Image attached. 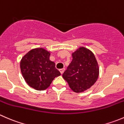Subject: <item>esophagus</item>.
I'll list each match as a JSON object with an SVG mask.
<instances>
[{"mask_svg":"<svg viewBox=\"0 0 124 124\" xmlns=\"http://www.w3.org/2000/svg\"><path fill=\"white\" fill-rule=\"evenodd\" d=\"M59 71H60V72H61V74H62L63 73V72L65 71V68H62V69H60Z\"/></svg>","mask_w":124,"mask_h":124,"instance_id":"esophagus-1","label":"esophagus"}]
</instances>
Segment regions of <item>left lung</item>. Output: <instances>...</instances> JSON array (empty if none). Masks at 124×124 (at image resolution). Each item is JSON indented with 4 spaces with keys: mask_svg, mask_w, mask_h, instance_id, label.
Instances as JSON below:
<instances>
[{
    "mask_svg": "<svg viewBox=\"0 0 124 124\" xmlns=\"http://www.w3.org/2000/svg\"><path fill=\"white\" fill-rule=\"evenodd\" d=\"M72 60L62 77L75 92L88 89L97 80L99 68L93 53L85 47H80L72 54Z\"/></svg>",
    "mask_w": 124,
    "mask_h": 124,
    "instance_id": "obj_1",
    "label": "left lung"
}]
</instances>
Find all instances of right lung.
Returning <instances> with one entry per match:
<instances>
[{
    "mask_svg": "<svg viewBox=\"0 0 124 124\" xmlns=\"http://www.w3.org/2000/svg\"><path fill=\"white\" fill-rule=\"evenodd\" d=\"M50 53L42 48L31 50L23 56L20 62V69L26 83L38 91H44L49 87L55 77L61 72L50 60Z\"/></svg>",
    "mask_w": 124,
    "mask_h": 124,
    "instance_id": "add662e5",
    "label": "right lung"
}]
</instances>
